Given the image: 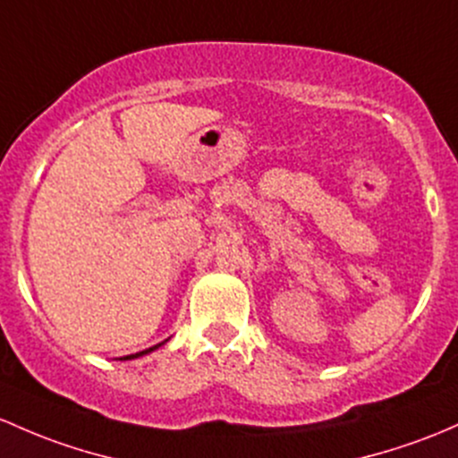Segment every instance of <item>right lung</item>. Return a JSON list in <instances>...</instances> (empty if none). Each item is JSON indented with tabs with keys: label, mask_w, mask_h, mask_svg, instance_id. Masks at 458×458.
I'll return each instance as SVG.
<instances>
[{
	"label": "right lung",
	"mask_w": 458,
	"mask_h": 458,
	"mask_svg": "<svg viewBox=\"0 0 458 458\" xmlns=\"http://www.w3.org/2000/svg\"><path fill=\"white\" fill-rule=\"evenodd\" d=\"M164 343H168V341H164ZM164 343H159V345H155V347H148V349H144V352H140V353H131V356H126V358H120V360H132V358L146 356V353H150V352H155V349H159L161 345H164Z\"/></svg>",
	"instance_id": "add662e5"
}]
</instances>
